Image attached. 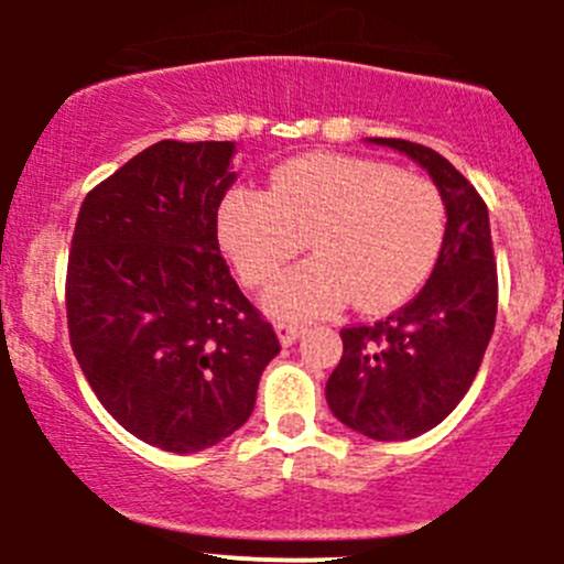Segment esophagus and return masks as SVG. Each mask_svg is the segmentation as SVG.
I'll return each mask as SVG.
<instances>
[{"instance_id":"esophagus-1","label":"esophagus","mask_w":564,"mask_h":564,"mask_svg":"<svg viewBox=\"0 0 564 564\" xmlns=\"http://www.w3.org/2000/svg\"><path fill=\"white\" fill-rule=\"evenodd\" d=\"M275 333H278V338H281L283 346H292L294 340L300 338V333H305V324H300V322H278L275 324Z\"/></svg>"}]
</instances>
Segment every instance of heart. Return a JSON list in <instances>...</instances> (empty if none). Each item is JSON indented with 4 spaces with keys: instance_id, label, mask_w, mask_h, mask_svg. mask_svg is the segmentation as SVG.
<instances>
[{
    "instance_id": "1",
    "label": "heart",
    "mask_w": 564,
    "mask_h": 564,
    "mask_svg": "<svg viewBox=\"0 0 564 564\" xmlns=\"http://www.w3.org/2000/svg\"><path fill=\"white\" fill-rule=\"evenodd\" d=\"M218 237L248 286H264L300 253L314 259L278 278L264 305L278 318L333 314L355 300L390 308L434 267L445 202L431 180L366 158L311 152L272 169L270 187H231Z\"/></svg>"
}]
</instances>
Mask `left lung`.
<instances>
[{"label": "left lung", "instance_id": "obj_1", "mask_svg": "<svg viewBox=\"0 0 564 564\" xmlns=\"http://www.w3.org/2000/svg\"><path fill=\"white\" fill-rule=\"evenodd\" d=\"M368 141L423 166L447 213L429 283L382 322L340 329L344 357L327 379L346 429L398 442L440 425L475 382L497 322V261L486 202L447 158L414 141Z\"/></svg>", "mask_w": 564, "mask_h": 564}]
</instances>
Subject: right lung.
Instances as JSON below:
<instances>
[{
	"label": "right lung",
	"instance_id": "1",
	"mask_svg": "<svg viewBox=\"0 0 564 564\" xmlns=\"http://www.w3.org/2000/svg\"><path fill=\"white\" fill-rule=\"evenodd\" d=\"M235 152V141H158L87 193L73 231V355L108 414L169 453L235 434L281 351L220 256Z\"/></svg>",
	"mask_w": 564,
	"mask_h": 564
}]
</instances>
